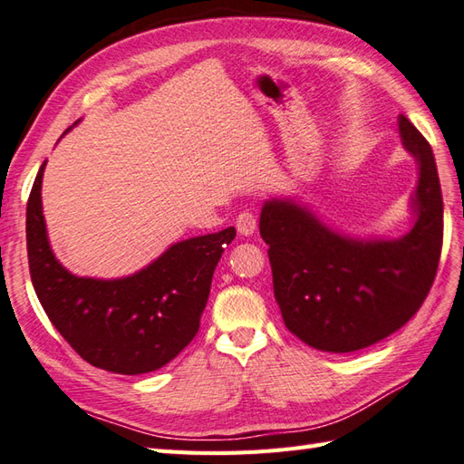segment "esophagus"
<instances>
[{
  "label": "esophagus",
  "mask_w": 464,
  "mask_h": 464,
  "mask_svg": "<svg viewBox=\"0 0 464 464\" xmlns=\"http://www.w3.org/2000/svg\"><path fill=\"white\" fill-rule=\"evenodd\" d=\"M256 216L248 210H244L238 214V218H236V230H238L242 236H252L256 232Z\"/></svg>",
  "instance_id": "1"
}]
</instances>
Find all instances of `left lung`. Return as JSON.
I'll return each instance as SVG.
<instances>
[{"label":"left lung","mask_w":464,"mask_h":464,"mask_svg":"<svg viewBox=\"0 0 464 464\" xmlns=\"http://www.w3.org/2000/svg\"><path fill=\"white\" fill-rule=\"evenodd\" d=\"M403 147L419 167L413 226L401 238H352L305 204L270 198L260 234L270 246L274 295L285 327L319 352L349 353L403 327L435 282L442 248V194L433 150L405 115Z\"/></svg>","instance_id":"8db88e82"}]
</instances>
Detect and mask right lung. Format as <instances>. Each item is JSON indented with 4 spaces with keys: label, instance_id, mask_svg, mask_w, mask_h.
I'll return each instance as SVG.
<instances>
[{
    "label": "right lung",
    "instance_id": "1",
    "mask_svg": "<svg viewBox=\"0 0 464 464\" xmlns=\"http://www.w3.org/2000/svg\"><path fill=\"white\" fill-rule=\"evenodd\" d=\"M45 164L31 188L25 222L29 274L41 305L87 363L121 375L157 372L197 335L216 264L236 230L172 244L132 276H75L49 246L41 204Z\"/></svg>",
    "mask_w": 464,
    "mask_h": 464
}]
</instances>
